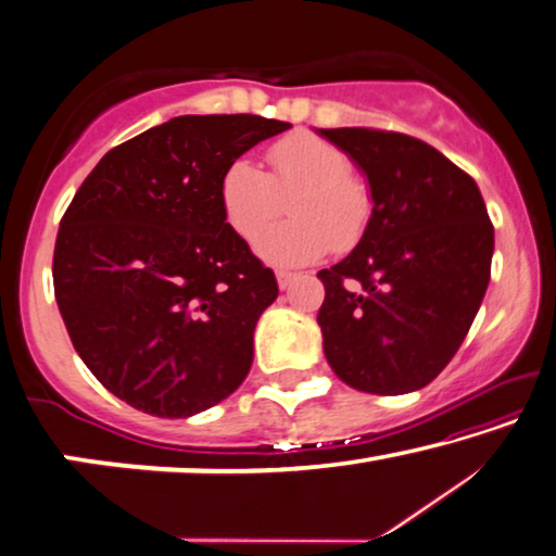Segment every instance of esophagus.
Returning <instances> with one entry per match:
<instances>
[{"label":"esophagus","instance_id":"1","mask_svg":"<svg viewBox=\"0 0 556 556\" xmlns=\"http://www.w3.org/2000/svg\"><path fill=\"white\" fill-rule=\"evenodd\" d=\"M294 279H296V275H292V271H277L279 289H289V287H292Z\"/></svg>","mask_w":556,"mask_h":556}]
</instances>
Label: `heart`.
<instances>
[{"instance_id": "obj_1", "label": "heart", "mask_w": 556, "mask_h": 556, "mask_svg": "<svg viewBox=\"0 0 556 556\" xmlns=\"http://www.w3.org/2000/svg\"><path fill=\"white\" fill-rule=\"evenodd\" d=\"M271 172L239 156L219 179V206L227 225L252 239L283 205L294 220L268 228L254 239V252L277 267L317 262L331 247L357 244L371 217L369 189L352 177V160L342 147L317 135H289L269 149Z\"/></svg>"}]
</instances>
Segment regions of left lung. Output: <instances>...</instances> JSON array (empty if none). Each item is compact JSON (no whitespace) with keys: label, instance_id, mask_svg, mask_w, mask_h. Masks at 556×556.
<instances>
[{"label":"left lung","instance_id":"obj_1","mask_svg":"<svg viewBox=\"0 0 556 556\" xmlns=\"http://www.w3.org/2000/svg\"><path fill=\"white\" fill-rule=\"evenodd\" d=\"M369 181L359 244L321 269L317 321L334 375L359 392L427 387L457 354L492 275L494 227L477 181L400 131L319 129Z\"/></svg>","mask_w":556,"mask_h":556}]
</instances>
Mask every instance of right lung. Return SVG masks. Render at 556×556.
I'll list each match as a JSON object with an SVG mask.
<instances>
[{"label":"right lung","instance_id":"obj_1","mask_svg":"<svg viewBox=\"0 0 556 556\" xmlns=\"http://www.w3.org/2000/svg\"><path fill=\"white\" fill-rule=\"evenodd\" d=\"M292 124L185 114L114 147L64 212L54 296L74 350L114 396L192 417L250 375L275 271L225 222L229 162Z\"/></svg>","mask_w":556,"mask_h":556}]
</instances>
